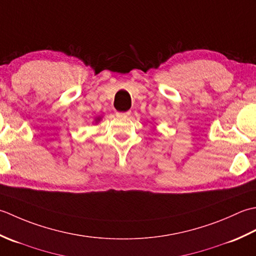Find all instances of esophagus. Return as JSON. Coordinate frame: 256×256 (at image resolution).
I'll return each instance as SVG.
<instances>
[{
    "mask_svg": "<svg viewBox=\"0 0 256 256\" xmlns=\"http://www.w3.org/2000/svg\"><path fill=\"white\" fill-rule=\"evenodd\" d=\"M129 114H130V112H116V116H117V117H128Z\"/></svg>",
    "mask_w": 256,
    "mask_h": 256,
    "instance_id": "obj_1",
    "label": "esophagus"
}]
</instances>
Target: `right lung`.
Here are the masks:
<instances>
[{"label": "right lung", "instance_id": "obj_1", "mask_svg": "<svg viewBox=\"0 0 256 256\" xmlns=\"http://www.w3.org/2000/svg\"><path fill=\"white\" fill-rule=\"evenodd\" d=\"M98 120H99V118H98Z\"/></svg>", "mask_w": 256, "mask_h": 256}]
</instances>
